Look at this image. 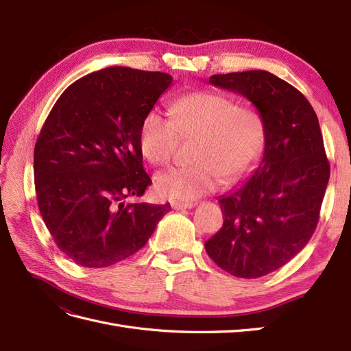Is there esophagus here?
<instances>
[{
	"label": "esophagus",
	"instance_id": "obj_1",
	"mask_svg": "<svg viewBox=\"0 0 351 351\" xmlns=\"http://www.w3.org/2000/svg\"><path fill=\"white\" fill-rule=\"evenodd\" d=\"M192 206L193 204H189V202H180V200L171 202V208L176 210H184V209H190Z\"/></svg>",
	"mask_w": 351,
	"mask_h": 351
}]
</instances>
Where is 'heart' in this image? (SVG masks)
<instances>
[{
    "label": "heart",
    "mask_w": 351,
    "mask_h": 351,
    "mask_svg": "<svg viewBox=\"0 0 351 351\" xmlns=\"http://www.w3.org/2000/svg\"><path fill=\"white\" fill-rule=\"evenodd\" d=\"M173 115L156 108L143 117L139 132L141 151L152 164L173 158L180 134L197 136L196 164L174 167L156 177L162 197L190 202L247 173L258 161L265 143L262 114L252 105L236 104L228 95L199 90L173 104Z\"/></svg>",
    "instance_id": "heart-1"
}]
</instances>
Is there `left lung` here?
I'll list each match as a JSON object with an SVG mask.
<instances>
[{"mask_svg": "<svg viewBox=\"0 0 351 351\" xmlns=\"http://www.w3.org/2000/svg\"><path fill=\"white\" fill-rule=\"evenodd\" d=\"M209 83L256 107L265 149L247 182L218 199L224 224L205 249L234 277L259 278L290 262L319 221L329 180L319 121L304 95L269 71L214 74Z\"/></svg>", "mask_w": 351, "mask_h": 351, "instance_id": "8db88e82", "label": "left lung"}]
</instances>
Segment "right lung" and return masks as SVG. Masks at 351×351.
I'll use <instances>...</instances> for the list:
<instances>
[{"instance_id":"1","label":"right lung","mask_w":351,"mask_h":351,"mask_svg":"<svg viewBox=\"0 0 351 351\" xmlns=\"http://www.w3.org/2000/svg\"><path fill=\"white\" fill-rule=\"evenodd\" d=\"M161 71L108 67L61 93L34 154L38 206L58 249L84 268H105L141 250L169 204H124L152 183L139 132L171 86Z\"/></svg>"}]
</instances>
